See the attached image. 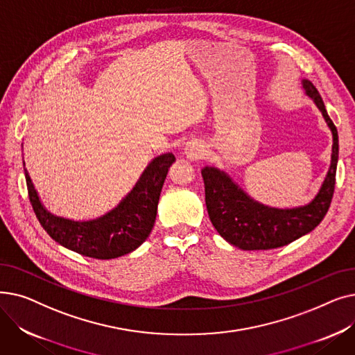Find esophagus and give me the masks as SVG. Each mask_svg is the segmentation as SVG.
I'll return each instance as SVG.
<instances>
[{"mask_svg": "<svg viewBox=\"0 0 355 355\" xmlns=\"http://www.w3.org/2000/svg\"><path fill=\"white\" fill-rule=\"evenodd\" d=\"M184 154H185V157H187L191 161H198L204 155H206V149H204V145L200 141L193 139L187 145H185Z\"/></svg>", "mask_w": 355, "mask_h": 355, "instance_id": "34e87169", "label": "esophagus"}]
</instances>
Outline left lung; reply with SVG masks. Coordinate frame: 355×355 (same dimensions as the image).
<instances>
[{"label": "left lung", "instance_id": "1", "mask_svg": "<svg viewBox=\"0 0 355 355\" xmlns=\"http://www.w3.org/2000/svg\"><path fill=\"white\" fill-rule=\"evenodd\" d=\"M308 95L320 107L332 130V161L322 187L305 207L277 210L262 206L241 191L225 174L213 166L201 170L209 217L218 234L230 245L243 250H268L282 248L312 232L325 217L335 189L338 162V132L327 114L320 92L304 80Z\"/></svg>", "mask_w": 355, "mask_h": 355}]
</instances>
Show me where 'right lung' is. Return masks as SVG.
Returning a JSON list of instances; mask_svg holds the SVG:
<instances>
[{
	"instance_id": "right-lung-1",
	"label": "right lung",
	"mask_w": 355,
	"mask_h": 355,
	"mask_svg": "<svg viewBox=\"0 0 355 355\" xmlns=\"http://www.w3.org/2000/svg\"><path fill=\"white\" fill-rule=\"evenodd\" d=\"M175 161L164 154L146 166L139 181L116 209L92 221H70L51 216L42 206L24 170L31 207L47 234L62 246L93 259H115L141 246L151 233L168 168Z\"/></svg>"
}]
</instances>
